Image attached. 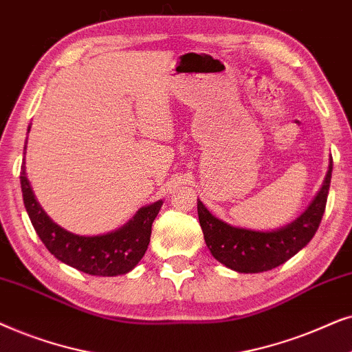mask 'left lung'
<instances>
[{
    "mask_svg": "<svg viewBox=\"0 0 352 352\" xmlns=\"http://www.w3.org/2000/svg\"><path fill=\"white\" fill-rule=\"evenodd\" d=\"M331 168H333V162L330 161L329 173H327L322 190L318 191L306 212L293 223L275 232H254L232 227L215 219L206 209V206L198 201L199 223L209 251L228 269L241 272V274L267 272L287 262L316 235L323 212H325L327 198H329Z\"/></svg>",
    "mask_w": 352,
    "mask_h": 352,
    "instance_id": "obj_1",
    "label": "left lung"
}]
</instances>
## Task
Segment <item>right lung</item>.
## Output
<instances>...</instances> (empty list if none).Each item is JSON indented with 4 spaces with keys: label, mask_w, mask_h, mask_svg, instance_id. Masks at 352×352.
Returning a JSON list of instances; mask_svg holds the SVG:
<instances>
[{
    "label": "right lung",
    "mask_w": 352,
    "mask_h": 352,
    "mask_svg": "<svg viewBox=\"0 0 352 352\" xmlns=\"http://www.w3.org/2000/svg\"><path fill=\"white\" fill-rule=\"evenodd\" d=\"M21 186L32 225L51 254L74 269L98 277L127 274L142 261L151 238V225L162 206V201H157L140 209L129 223L116 232L100 236H80L56 225L36 203L25 177V162L21 167Z\"/></svg>",
    "instance_id": "obj_1"
}]
</instances>
